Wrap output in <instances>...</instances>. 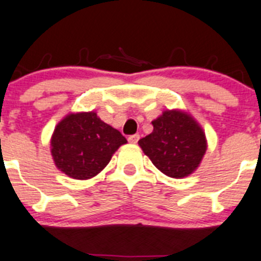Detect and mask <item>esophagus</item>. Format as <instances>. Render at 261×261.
Here are the masks:
<instances>
[{
    "label": "esophagus",
    "instance_id": "obj_1",
    "mask_svg": "<svg viewBox=\"0 0 261 261\" xmlns=\"http://www.w3.org/2000/svg\"><path fill=\"white\" fill-rule=\"evenodd\" d=\"M138 139H139V134H133V136H129L128 141H129V143L132 144H136L137 142H138Z\"/></svg>",
    "mask_w": 261,
    "mask_h": 261
}]
</instances>
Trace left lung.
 <instances>
[{"mask_svg": "<svg viewBox=\"0 0 261 261\" xmlns=\"http://www.w3.org/2000/svg\"><path fill=\"white\" fill-rule=\"evenodd\" d=\"M152 125V133L138 141L143 153L167 176L182 179L192 175L207 151L202 125L180 109L165 110Z\"/></svg>", "mask_w": 261, "mask_h": 261, "instance_id": "1", "label": "left lung"}]
</instances>
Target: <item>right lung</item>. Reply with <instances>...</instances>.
Returning a JSON list of instances; mask_svg holds the SVG:
<instances>
[{
  "mask_svg": "<svg viewBox=\"0 0 261 261\" xmlns=\"http://www.w3.org/2000/svg\"><path fill=\"white\" fill-rule=\"evenodd\" d=\"M127 139L96 112L67 114L54 128L50 153L59 171L76 180L96 176Z\"/></svg>",
  "mask_w": 261,
  "mask_h": 261,
  "instance_id": "right-lung-1",
  "label": "right lung"
}]
</instances>
